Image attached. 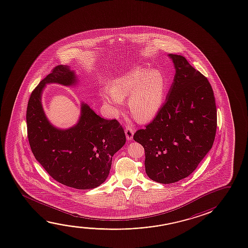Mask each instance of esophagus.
I'll use <instances>...</instances> for the list:
<instances>
[{
	"mask_svg": "<svg viewBox=\"0 0 248 248\" xmlns=\"http://www.w3.org/2000/svg\"><path fill=\"white\" fill-rule=\"evenodd\" d=\"M125 135L127 140H132V138H133L134 130L131 127H130V126L126 127Z\"/></svg>",
	"mask_w": 248,
	"mask_h": 248,
	"instance_id": "obj_1",
	"label": "esophagus"
}]
</instances>
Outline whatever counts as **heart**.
<instances>
[{"label": "heart", "instance_id": "heart-1", "mask_svg": "<svg viewBox=\"0 0 248 248\" xmlns=\"http://www.w3.org/2000/svg\"><path fill=\"white\" fill-rule=\"evenodd\" d=\"M164 77L159 70L137 67L114 80L110 89L102 93L105 103L113 110L122 107L129 96L130 112L139 122H149L156 117L164 100Z\"/></svg>", "mask_w": 248, "mask_h": 248}]
</instances>
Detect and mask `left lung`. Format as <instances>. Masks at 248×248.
Listing matches in <instances>:
<instances>
[{
    "label": "left lung",
    "instance_id": "8db88e82",
    "mask_svg": "<svg viewBox=\"0 0 248 248\" xmlns=\"http://www.w3.org/2000/svg\"><path fill=\"white\" fill-rule=\"evenodd\" d=\"M176 74L159 113L134 140L144 148L145 171L158 183H175L193 172L213 146L217 113L208 79L180 55L169 54Z\"/></svg>",
    "mask_w": 248,
    "mask_h": 248
}]
</instances>
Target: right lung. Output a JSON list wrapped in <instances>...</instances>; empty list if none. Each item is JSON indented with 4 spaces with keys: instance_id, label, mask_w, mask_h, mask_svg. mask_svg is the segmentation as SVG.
Instances as JSON below:
<instances>
[{
    "instance_id": "obj_1",
    "label": "right lung",
    "mask_w": 248,
    "mask_h": 248,
    "mask_svg": "<svg viewBox=\"0 0 248 248\" xmlns=\"http://www.w3.org/2000/svg\"><path fill=\"white\" fill-rule=\"evenodd\" d=\"M71 86L75 73L67 65H57L31 93L27 110V138L36 160L57 182L87 190L99 186L110 172L111 159L126 141L117 119H104L86 104L77 125L58 130L47 120L41 105L46 83Z\"/></svg>"
}]
</instances>
